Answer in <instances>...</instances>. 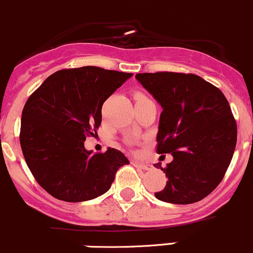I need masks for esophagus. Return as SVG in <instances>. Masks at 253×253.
I'll list each match as a JSON object with an SVG mask.
<instances>
[{
	"label": "esophagus",
	"instance_id": "34e87169",
	"mask_svg": "<svg viewBox=\"0 0 253 253\" xmlns=\"http://www.w3.org/2000/svg\"><path fill=\"white\" fill-rule=\"evenodd\" d=\"M133 166H135V167L143 169V170H150L151 169V167H150L149 165H145V163H140V162H137V161H133L132 162Z\"/></svg>",
	"mask_w": 253,
	"mask_h": 253
}]
</instances>
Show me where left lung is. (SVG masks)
I'll use <instances>...</instances> for the list:
<instances>
[{
    "instance_id": "left-lung-1",
    "label": "left lung",
    "mask_w": 253,
    "mask_h": 253,
    "mask_svg": "<svg viewBox=\"0 0 253 253\" xmlns=\"http://www.w3.org/2000/svg\"><path fill=\"white\" fill-rule=\"evenodd\" d=\"M135 79L163 109L157 152L173 156L167 168L155 165L168 177L155 197L171 204L202 201L222 181L234 154L237 124L228 101L196 74L157 72Z\"/></svg>"
}]
</instances>
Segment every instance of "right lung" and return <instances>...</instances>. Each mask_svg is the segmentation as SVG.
Listing matches in <instances>:
<instances>
[{
  "label": "right lung",
  "mask_w": 253,
  "mask_h": 253,
  "mask_svg": "<svg viewBox=\"0 0 253 253\" xmlns=\"http://www.w3.org/2000/svg\"><path fill=\"white\" fill-rule=\"evenodd\" d=\"M132 76L95 66L62 69L29 97L21 115V150L32 175L52 197L69 203L97 198L129 163L119 150L93 154L84 141L97 134L105 99Z\"/></svg>",
  "instance_id": "right-lung-1"
}]
</instances>
